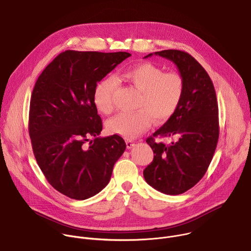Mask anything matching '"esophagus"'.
<instances>
[{
	"label": "esophagus",
	"instance_id": "esophagus-1",
	"mask_svg": "<svg viewBox=\"0 0 251 251\" xmlns=\"http://www.w3.org/2000/svg\"><path fill=\"white\" fill-rule=\"evenodd\" d=\"M134 145H135V142H134V141H132V140H126V146H127L128 149L133 148Z\"/></svg>",
	"mask_w": 251,
	"mask_h": 251
}]
</instances>
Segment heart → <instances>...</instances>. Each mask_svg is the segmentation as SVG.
Listing matches in <instances>:
<instances>
[{
	"mask_svg": "<svg viewBox=\"0 0 251 251\" xmlns=\"http://www.w3.org/2000/svg\"><path fill=\"white\" fill-rule=\"evenodd\" d=\"M123 77L141 91L138 108L135 112H122L107 124L112 134L135 138L157 122L167 121L176 110L184 95L185 83L176 73H164L151 62H142L126 69ZM117 80L112 76L102 79L95 87L93 100L96 108L109 114L114 108L113 96Z\"/></svg>",
	"mask_w": 251,
	"mask_h": 251,
	"instance_id": "heart-1",
	"label": "heart"
}]
</instances>
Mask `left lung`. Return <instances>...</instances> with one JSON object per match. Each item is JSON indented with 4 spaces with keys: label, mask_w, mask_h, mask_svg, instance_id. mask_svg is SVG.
Wrapping results in <instances>:
<instances>
[{
    "label": "left lung",
    "mask_w": 251,
    "mask_h": 251,
    "mask_svg": "<svg viewBox=\"0 0 251 251\" xmlns=\"http://www.w3.org/2000/svg\"><path fill=\"white\" fill-rule=\"evenodd\" d=\"M155 54L176 65L185 90L175 113L147 138L154 159L143 175L157 191L180 195L200 182L211 162L220 136L219 106L209 75L191 54L177 50H161ZM168 135L177 136L178 140L171 146L154 141L156 136Z\"/></svg>",
    "instance_id": "obj_1"
}]
</instances>
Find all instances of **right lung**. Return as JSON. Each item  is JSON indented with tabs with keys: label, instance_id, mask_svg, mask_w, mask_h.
<instances>
[{
	"label": "right lung",
	"instance_id": "obj_1",
	"mask_svg": "<svg viewBox=\"0 0 251 251\" xmlns=\"http://www.w3.org/2000/svg\"><path fill=\"white\" fill-rule=\"evenodd\" d=\"M130 55L65 50L34 84L28 115L33 155L48 182L70 199L86 200L102 191L126 149L119 135L98 137L102 120L93 94L97 82Z\"/></svg>",
	"mask_w": 251,
	"mask_h": 251
}]
</instances>
